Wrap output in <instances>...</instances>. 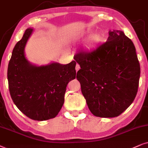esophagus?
I'll return each instance as SVG.
<instances>
[{"instance_id": "esophagus-1", "label": "esophagus", "mask_w": 148, "mask_h": 148, "mask_svg": "<svg viewBox=\"0 0 148 148\" xmlns=\"http://www.w3.org/2000/svg\"><path fill=\"white\" fill-rule=\"evenodd\" d=\"M80 66H79V64H76V72H77L78 70H79V69H80Z\"/></svg>"}]
</instances>
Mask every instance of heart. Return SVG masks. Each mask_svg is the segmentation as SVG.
Wrapping results in <instances>:
<instances>
[{
    "mask_svg": "<svg viewBox=\"0 0 148 148\" xmlns=\"http://www.w3.org/2000/svg\"><path fill=\"white\" fill-rule=\"evenodd\" d=\"M92 34V30L90 29H88L85 32H83L82 33L78 34H75L72 38L73 41H78L82 39H84L86 37H90V40L87 42V44L85 45V50L88 52L92 53L94 52L97 49L98 47L104 40L103 35L101 33H98L91 36Z\"/></svg>",
    "mask_w": 148,
    "mask_h": 148,
    "instance_id": "b5f03b06",
    "label": "heart"
}]
</instances>
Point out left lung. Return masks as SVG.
I'll return each instance as SVG.
<instances>
[{"label": "left lung", "instance_id": "obj_1", "mask_svg": "<svg viewBox=\"0 0 148 148\" xmlns=\"http://www.w3.org/2000/svg\"><path fill=\"white\" fill-rule=\"evenodd\" d=\"M74 58L80 66L76 78L94 116L116 117L133 103L140 65L133 42L123 31H110L107 41L97 50L80 51Z\"/></svg>", "mask_w": 148, "mask_h": 148}]
</instances>
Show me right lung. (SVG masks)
Returning a JSON list of instances; mask_svg holds the SVG:
<instances>
[{
    "label": "right lung",
    "instance_id": "1",
    "mask_svg": "<svg viewBox=\"0 0 148 148\" xmlns=\"http://www.w3.org/2000/svg\"><path fill=\"white\" fill-rule=\"evenodd\" d=\"M32 31L27 28L15 45L7 78L10 95L17 108L30 119L42 121L55 118L62 109L66 86L76 78V63L31 64L25 58L24 48Z\"/></svg>",
    "mask_w": 148,
    "mask_h": 148
}]
</instances>
